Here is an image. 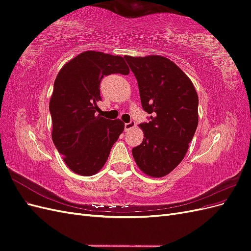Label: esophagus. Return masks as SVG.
I'll list each match as a JSON object with an SVG mask.
<instances>
[{
  "label": "esophagus",
  "mask_w": 251,
  "mask_h": 251,
  "mask_svg": "<svg viewBox=\"0 0 251 251\" xmlns=\"http://www.w3.org/2000/svg\"><path fill=\"white\" fill-rule=\"evenodd\" d=\"M135 126H136V124H135V121H134V120H131V121H130V123H127V124H125V131L126 132V131H128V130H131V128L135 127Z\"/></svg>",
  "instance_id": "esophagus-1"
}]
</instances>
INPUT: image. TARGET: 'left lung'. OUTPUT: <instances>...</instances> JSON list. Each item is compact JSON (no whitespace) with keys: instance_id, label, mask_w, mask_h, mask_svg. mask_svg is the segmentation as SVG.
I'll return each mask as SVG.
<instances>
[{"instance_id":"obj_1","label":"left lung","mask_w":251,"mask_h":251,"mask_svg":"<svg viewBox=\"0 0 251 251\" xmlns=\"http://www.w3.org/2000/svg\"><path fill=\"white\" fill-rule=\"evenodd\" d=\"M138 81L144 138L132 150L138 168L151 177L170 174L183 160L198 126V95L193 82L169 58L125 56Z\"/></svg>"}]
</instances>
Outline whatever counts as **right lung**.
Returning a JSON list of instances; mask_svg holds the SVG:
<instances>
[{
    "instance_id": "add662e5",
    "label": "right lung",
    "mask_w": 251,
    "mask_h": 251,
    "mask_svg": "<svg viewBox=\"0 0 251 251\" xmlns=\"http://www.w3.org/2000/svg\"><path fill=\"white\" fill-rule=\"evenodd\" d=\"M130 73L124 57L86 51L68 62L54 81L49 103L52 140L72 172L92 176L108 160L125 130L119 119L96 115L103 76Z\"/></svg>"
}]
</instances>
